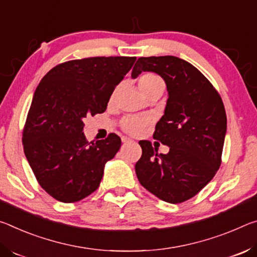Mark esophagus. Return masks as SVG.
<instances>
[{"label": "esophagus", "mask_w": 257, "mask_h": 257, "mask_svg": "<svg viewBox=\"0 0 257 257\" xmlns=\"http://www.w3.org/2000/svg\"><path fill=\"white\" fill-rule=\"evenodd\" d=\"M121 141H123V144H131V142H133L131 139H128V138H123L121 139Z\"/></svg>", "instance_id": "esophagus-1"}]
</instances>
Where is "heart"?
Here are the masks:
<instances>
[{"label":"heart","instance_id":"heart-1","mask_svg":"<svg viewBox=\"0 0 257 257\" xmlns=\"http://www.w3.org/2000/svg\"><path fill=\"white\" fill-rule=\"evenodd\" d=\"M138 85L139 89L141 90L147 98L153 93L156 92H162L164 90V82L161 76H158L157 74L150 73L147 71L144 73L138 79ZM116 92H113L111 95V101L115 99ZM151 119L149 117H137V116H126L125 118L121 120V128L124 130L126 133L132 134V136H138L148 124H150Z\"/></svg>","mask_w":257,"mask_h":257}]
</instances>
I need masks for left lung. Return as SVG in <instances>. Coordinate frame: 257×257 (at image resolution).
<instances>
[{"label":"left lung","mask_w":257,"mask_h":257,"mask_svg":"<svg viewBox=\"0 0 257 257\" xmlns=\"http://www.w3.org/2000/svg\"><path fill=\"white\" fill-rule=\"evenodd\" d=\"M154 71L166 83L165 111L154 139L170 147L158 154L150 141H140L142 156L136 173L142 187L159 199L180 204L196 196L221 165L226 115L220 94L195 66L173 56L139 58L132 70Z\"/></svg>","instance_id":"8db88e82"}]
</instances>
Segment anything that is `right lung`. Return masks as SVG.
<instances>
[{"label":"right lung","mask_w":257,"mask_h":257,"mask_svg":"<svg viewBox=\"0 0 257 257\" xmlns=\"http://www.w3.org/2000/svg\"><path fill=\"white\" fill-rule=\"evenodd\" d=\"M136 57L70 60L49 71L36 87L23 132L25 156L40 186L62 203H75L99 188L103 168L119 150L115 133L86 140L84 119L107 109L115 87Z\"/></svg>","instance_id":"obj_1"}]
</instances>
